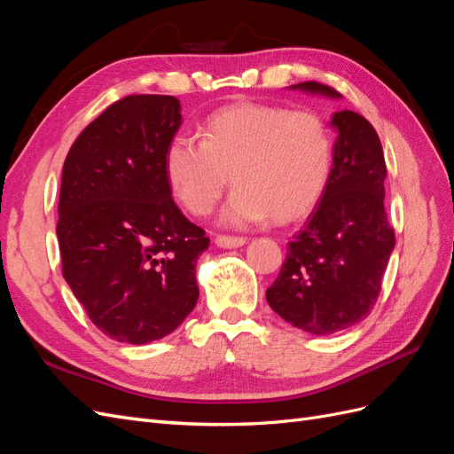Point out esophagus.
Returning a JSON list of instances; mask_svg holds the SVG:
<instances>
[{"instance_id": "34e87169", "label": "esophagus", "mask_w": 454, "mask_h": 454, "mask_svg": "<svg viewBox=\"0 0 454 454\" xmlns=\"http://www.w3.org/2000/svg\"><path fill=\"white\" fill-rule=\"evenodd\" d=\"M215 244L219 248H240L246 244L244 237H229V235H219L215 237Z\"/></svg>"}]
</instances>
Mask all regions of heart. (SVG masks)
<instances>
[{
  "instance_id": "obj_1",
  "label": "heart",
  "mask_w": 454,
  "mask_h": 454,
  "mask_svg": "<svg viewBox=\"0 0 454 454\" xmlns=\"http://www.w3.org/2000/svg\"><path fill=\"white\" fill-rule=\"evenodd\" d=\"M202 140L176 134L164 149L174 197L193 215L208 214L229 182L237 185L223 222L272 217L292 222L314 208L333 168V136L322 115L277 104L246 102L212 114Z\"/></svg>"
}]
</instances>
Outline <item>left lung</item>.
Here are the masks:
<instances>
[{
    "label": "left lung",
    "instance_id": "left-lung-1",
    "mask_svg": "<svg viewBox=\"0 0 454 454\" xmlns=\"http://www.w3.org/2000/svg\"><path fill=\"white\" fill-rule=\"evenodd\" d=\"M307 92L340 96L305 81ZM333 168L322 200L287 244L280 274L267 290L270 309L299 329L329 335L362 322L375 307L395 244L384 210V162L379 134L356 112H337Z\"/></svg>",
    "mask_w": 454,
    "mask_h": 454
}]
</instances>
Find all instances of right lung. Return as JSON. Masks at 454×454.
I'll use <instances>...</instances> for the list:
<instances>
[{"label": "right lung", "instance_id": "add662e5", "mask_svg": "<svg viewBox=\"0 0 454 454\" xmlns=\"http://www.w3.org/2000/svg\"><path fill=\"white\" fill-rule=\"evenodd\" d=\"M180 100L130 94L77 136L62 168V274L90 322L119 342L162 339L195 309L204 229L172 200L164 149Z\"/></svg>", "mask_w": 454, "mask_h": 454}]
</instances>
